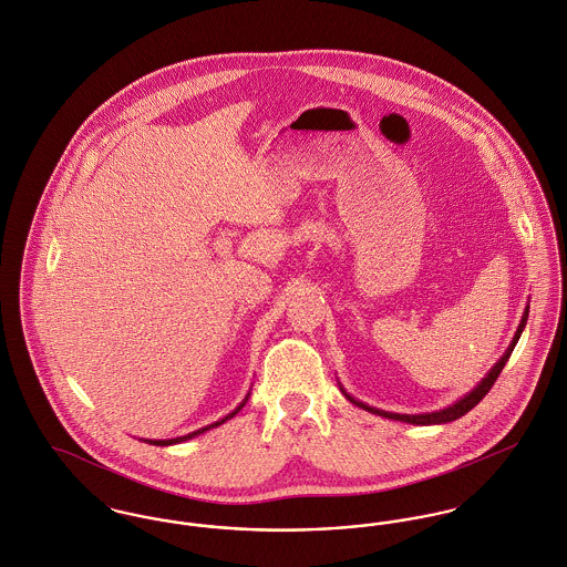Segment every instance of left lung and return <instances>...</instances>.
Segmentation results:
<instances>
[{"label":"left lung","instance_id":"left-lung-1","mask_svg":"<svg viewBox=\"0 0 567 567\" xmlns=\"http://www.w3.org/2000/svg\"><path fill=\"white\" fill-rule=\"evenodd\" d=\"M526 320H528V308L524 309L522 322H519V327H517V331H515L514 342L509 344V349L505 351V355L501 358V361L489 370V374H487V377H485V379H483V381H481V383H478L470 394H465L462 401H457L455 405H451V408H446V410H440V412L433 413H420V415H410V413L381 412V410L368 408V405H363L360 401L351 399L349 394H347V399H349V401H353L358 408L365 410V412L377 413V415H383V417H392V420H401V422H410V424H444V422H453V420H457V417H462V415L470 412L472 408H476V405L483 401V396L492 390V385L496 383V379H498V374L503 372L505 363L509 361V355L514 353L515 344H517V340H519V333H522V329H524Z\"/></svg>","mask_w":567,"mask_h":567}]
</instances>
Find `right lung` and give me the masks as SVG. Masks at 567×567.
Segmentation results:
<instances>
[{"instance_id": "add662e5", "label": "right lung", "mask_w": 567, "mask_h": 567, "mask_svg": "<svg viewBox=\"0 0 567 567\" xmlns=\"http://www.w3.org/2000/svg\"><path fill=\"white\" fill-rule=\"evenodd\" d=\"M245 403H247V399L243 401V405H240V408H236L234 412L227 413L223 420H218V422H214V424H209V426H204V429H199V431H193V433H188V435H182V437H175V440H147V442H150V444H155V446H168V444H179V442H186V440H190V437H195V435L204 433V431H207V429H214V426H218V424L227 422L229 417H234L236 413L240 412V410L245 408Z\"/></svg>"}]
</instances>
